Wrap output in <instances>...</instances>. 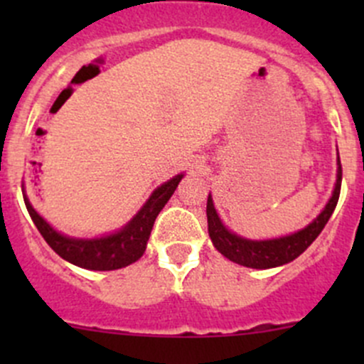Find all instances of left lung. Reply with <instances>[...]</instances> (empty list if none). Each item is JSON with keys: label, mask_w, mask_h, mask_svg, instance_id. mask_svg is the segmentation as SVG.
Listing matches in <instances>:
<instances>
[{"label": "left lung", "mask_w": 364, "mask_h": 364, "mask_svg": "<svg viewBox=\"0 0 364 364\" xmlns=\"http://www.w3.org/2000/svg\"><path fill=\"white\" fill-rule=\"evenodd\" d=\"M338 161V168H336V183L335 190H333L331 199L328 200L326 208L322 209L321 215L308 223L304 229L297 230L289 236L277 237V240H264V241H252L247 237H241L237 234L230 232L220 220L218 213H216L215 205H213L211 196L208 197V205H205V215H208V232L211 237L215 248L227 257L232 262L241 264V266L253 267V269H269V267L284 266V264L291 262L297 259L315 240L322 229L326 227L328 220L331 218L333 211H335L336 203L340 197L341 188V164L340 156L336 159Z\"/></svg>", "instance_id": "8db88e82"}]
</instances>
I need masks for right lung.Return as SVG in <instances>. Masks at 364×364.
Returning a JSON list of instances; mask_svg holds the SVG:
<instances>
[{
    "instance_id": "1",
    "label": "right lung",
    "mask_w": 364,
    "mask_h": 364,
    "mask_svg": "<svg viewBox=\"0 0 364 364\" xmlns=\"http://www.w3.org/2000/svg\"><path fill=\"white\" fill-rule=\"evenodd\" d=\"M181 178L183 174H178L159 186L146 200L141 211L123 229L109 234V236L95 237V240H79V237H68L58 232L33 209L28 199H24V203L38 232L61 259L84 267V269L112 271L130 266L132 262L141 259L142 253L146 252L153 223L164 205L167 204V200L172 197L174 190L178 188Z\"/></svg>"
}]
</instances>
